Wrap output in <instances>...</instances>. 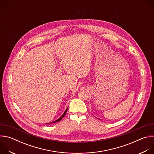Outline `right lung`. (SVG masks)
<instances>
[{"mask_svg":"<svg viewBox=\"0 0 154 154\" xmlns=\"http://www.w3.org/2000/svg\"><path fill=\"white\" fill-rule=\"evenodd\" d=\"M68 108H67L66 109V110H65V112H64V113L63 114V115L60 118H58L57 120H56V121H55L54 122H50V123H48V124H51V123H54V122H59L60 121H61L63 118V117L65 116V115H66V112H67V110H68Z\"/></svg>","mask_w":154,"mask_h":154,"instance_id":"add662e5","label":"right lung"}]
</instances>
